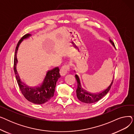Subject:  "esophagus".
Listing matches in <instances>:
<instances>
[{"label": "esophagus", "instance_id": "obj_1", "mask_svg": "<svg viewBox=\"0 0 134 134\" xmlns=\"http://www.w3.org/2000/svg\"><path fill=\"white\" fill-rule=\"evenodd\" d=\"M69 66L68 65L63 66L60 69V74L61 76H65L67 73V71L69 70Z\"/></svg>", "mask_w": 134, "mask_h": 134}]
</instances>
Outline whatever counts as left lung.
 <instances>
[{"label": "left lung", "mask_w": 134, "mask_h": 134, "mask_svg": "<svg viewBox=\"0 0 134 134\" xmlns=\"http://www.w3.org/2000/svg\"><path fill=\"white\" fill-rule=\"evenodd\" d=\"M109 41L111 43V44L112 45V46L115 48V46L114 42H112L111 40H110ZM74 72H75V71H74ZM114 76H113V78H112V80L111 83L110 84V85L106 89H105L104 90H103V91H101V92L99 93H92L88 92V91H87L85 88H83L79 76L77 74H76L75 78L77 81V83H78V88H77L76 90L77 98H78V99L80 101L83 103H87V104L93 103L99 101L103 97H104L108 93L109 90H110L112 84L113 83Z\"/></svg>", "instance_id": "8db88e82"}]
</instances>
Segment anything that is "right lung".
Masks as SVG:
<instances>
[{
	"label": "right lung",
	"mask_w": 134,
	"mask_h": 134,
	"mask_svg": "<svg viewBox=\"0 0 134 134\" xmlns=\"http://www.w3.org/2000/svg\"><path fill=\"white\" fill-rule=\"evenodd\" d=\"M31 36L30 34H26L18 42L14 58V71L21 92L26 99L34 104H42L50 100L54 96L56 82L60 78V70L58 67H56L51 71H48L43 80L35 86H27L22 81L17 71V63H18L17 54L22 42Z\"/></svg>",
	"instance_id": "right-lung-1"
}]
</instances>
